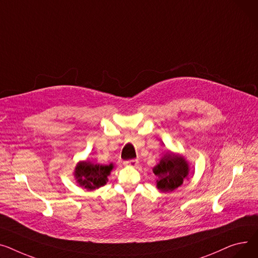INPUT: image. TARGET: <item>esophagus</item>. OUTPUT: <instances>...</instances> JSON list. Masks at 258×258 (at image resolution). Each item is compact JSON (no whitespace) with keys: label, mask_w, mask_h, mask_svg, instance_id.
I'll return each mask as SVG.
<instances>
[{"label":"esophagus","mask_w":258,"mask_h":258,"mask_svg":"<svg viewBox=\"0 0 258 258\" xmlns=\"http://www.w3.org/2000/svg\"><path fill=\"white\" fill-rule=\"evenodd\" d=\"M138 163H139V160H138V159H129V160H125V161H124V164H125V165H131V166L138 165Z\"/></svg>","instance_id":"esophagus-1"}]
</instances>
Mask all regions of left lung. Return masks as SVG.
Returning <instances> with one entry per match:
<instances>
[{"label":"left lung","mask_w":258,"mask_h":258,"mask_svg":"<svg viewBox=\"0 0 258 258\" xmlns=\"http://www.w3.org/2000/svg\"><path fill=\"white\" fill-rule=\"evenodd\" d=\"M154 174L158 176L157 188L161 191H172L183 183V179L188 174V166L183 157L169 154L157 164Z\"/></svg>","instance_id":"obj_1"}]
</instances>
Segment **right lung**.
<instances>
[{
  "instance_id": "right-lung-1",
  "label": "right lung",
  "mask_w": 258,
  "mask_h": 258,
  "mask_svg": "<svg viewBox=\"0 0 258 258\" xmlns=\"http://www.w3.org/2000/svg\"><path fill=\"white\" fill-rule=\"evenodd\" d=\"M112 164L100 165L90 162H80L76 166L75 177L80 185L87 189H95L106 184Z\"/></svg>"
}]
</instances>
